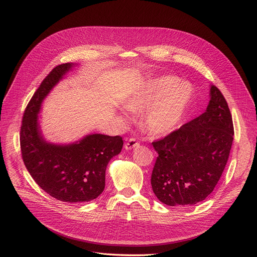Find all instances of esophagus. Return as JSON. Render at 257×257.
<instances>
[{
    "mask_svg": "<svg viewBox=\"0 0 257 257\" xmlns=\"http://www.w3.org/2000/svg\"><path fill=\"white\" fill-rule=\"evenodd\" d=\"M139 145V142L135 138H130L126 143H125V150L126 151H131Z\"/></svg>",
    "mask_w": 257,
    "mask_h": 257,
    "instance_id": "esophagus-1",
    "label": "esophagus"
}]
</instances>
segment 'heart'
I'll return each instance as SVG.
<instances>
[{
  "label": "heart",
  "mask_w": 257,
  "mask_h": 257,
  "mask_svg": "<svg viewBox=\"0 0 257 257\" xmlns=\"http://www.w3.org/2000/svg\"><path fill=\"white\" fill-rule=\"evenodd\" d=\"M192 97L191 88L173 76H163L144 82L124 100V107L141 115L142 129L152 136L175 131L185 117Z\"/></svg>",
  "instance_id": "b5f03b06"
}]
</instances>
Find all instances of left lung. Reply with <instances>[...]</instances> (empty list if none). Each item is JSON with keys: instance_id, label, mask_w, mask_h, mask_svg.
I'll use <instances>...</instances> for the list:
<instances>
[{"instance_id": "obj_1", "label": "left lung", "mask_w": 257, "mask_h": 257, "mask_svg": "<svg viewBox=\"0 0 257 257\" xmlns=\"http://www.w3.org/2000/svg\"><path fill=\"white\" fill-rule=\"evenodd\" d=\"M209 102L199 117L153 142L158 153L152 187L170 206L193 205L214 189L229 159L234 127L228 103L210 85Z\"/></svg>"}]
</instances>
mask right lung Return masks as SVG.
<instances>
[{"instance_id": "add662e5", "label": "right lung", "mask_w": 257, "mask_h": 257, "mask_svg": "<svg viewBox=\"0 0 257 257\" xmlns=\"http://www.w3.org/2000/svg\"><path fill=\"white\" fill-rule=\"evenodd\" d=\"M77 64L57 66L44 79L23 115L20 145L24 165L38 185L63 202H88L105 185V170L123 148L121 136L88 134L71 143L48 141L40 124L43 102Z\"/></svg>"}]
</instances>
